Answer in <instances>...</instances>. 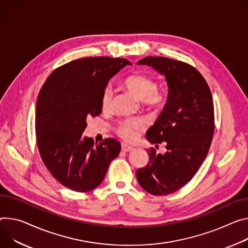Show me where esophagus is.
Masks as SVG:
<instances>
[{
	"mask_svg": "<svg viewBox=\"0 0 248 248\" xmlns=\"http://www.w3.org/2000/svg\"><path fill=\"white\" fill-rule=\"evenodd\" d=\"M122 150L124 152H129V151L133 150V147L130 145H127V144H122Z\"/></svg>",
	"mask_w": 248,
	"mask_h": 248,
	"instance_id": "obj_1",
	"label": "esophagus"
}]
</instances>
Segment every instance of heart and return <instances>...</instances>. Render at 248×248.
Returning <instances> with one entry per match:
<instances>
[{
  "label": "heart",
  "instance_id": "b5f03b06",
  "mask_svg": "<svg viewBox=\"0 0 248 248\" xmlns=\"http://www.w3.org/2000/svg\"><path fill=\"white\" fill-rule=\"evenodd\" d=\"M124 87L127 91L146 105L156 106L162 103L165 99V92L161 87L155 86V81L151 76L142 73H133L124 78ZM111 88L106 87L101 97V107L108 109L111 102ZM145 126L142 120H125L121 122L117 127V133L120 138L126 141L136 140L138 134Z\"/></svg>",
  "mask_w": 248,
  "mask_h": 248
}]
</instances>
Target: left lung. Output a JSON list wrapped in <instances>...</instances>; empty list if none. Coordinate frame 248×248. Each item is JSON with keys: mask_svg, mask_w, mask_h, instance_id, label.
Wrapping results in <instances>:
<instances>
[{"mask_svg": "<svg viewBox=\"0 0 248 248\" xmlns=\"http://www.w3.org/2000/svg\"><path fill=\"white\" fill-rule=\"evenodd\" d=\"M138 64L165 77L168 97L145 137L152 144L165 142L167 151L147 150L148 163L138 169L137 179L149 194L166 196L184 187L207 157L215 128L212 93L205 78L185 62L148 56Z\"/></svg>", "mask_w": 248, "mask_h": 248, "instance_id": "1", "label": "left lung"}]
</instances>
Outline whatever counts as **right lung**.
Listing matches in <instances>:
<instances>
[{
  "label": "right lung",
  "instance_id": "right-lung-1",
  "mask_svg": "<svg viewBox=\"0 0 248 248\" xmlns=\"http://www.w3.org/2000/svg\"><path fill=\"white\" fill-rule=\"evenodd\" d=\"M130 62L124 58L85 57L62 65L44 82L35 107V134L42 161L57 181L89 192L104 180L121 151L115 139L95 144L83 137L87 118L99 116L108 80Z\"/></svg>",
  "mask_w": 248,
  "mask_h": 248
}]
</instances>
